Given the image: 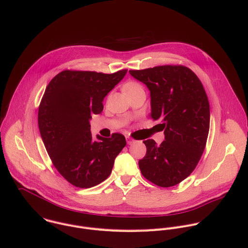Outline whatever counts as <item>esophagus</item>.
I'll list each match as a JSON object with an SVG mask.
<instances>
[{"mask_svg": "<svg viewBox=\"0 0 248 248\" xmlns=\"http://www.w3.org/2000/svg\"><path fill=\"white\" fill-rule=\"evenodd\" d=\"M125 139H126V142H127V144H131V143H133V142H134V140H133L132 138H130V137H126Z\"/></svg>", "mask_w": 248, "mask_h": 248, "instance_id": "obj_1", "label": "esophagus"}]
</instances>
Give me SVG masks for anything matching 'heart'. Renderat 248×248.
<instances>
[{
	"label": "heart",
	"mask_w": 248,
	"mask_h": 248,
	"mask_svg": "<svg viewBox=\"0 0 248 248\" xmlns=\"http://www.w3.org/2000/svg\"><path fill=\"white\" fill-rule=\"evenodd\" d=\"M142 87L137 83V82H133V81H129V82H126L124 86H123V91L125 95H129L133 92H137L139 91V90H141Z\"/></svg>",
	"instance_id": "b5f03b06"
}]
</instances>
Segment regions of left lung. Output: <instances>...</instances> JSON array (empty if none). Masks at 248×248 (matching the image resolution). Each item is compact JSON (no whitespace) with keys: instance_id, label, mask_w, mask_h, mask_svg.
Segmentation results:
<instances>
[{"instance_id":"obj_1","label":"left lung","mask_w":248,"mask_h":248,"mask_svg":"<svg viewBox=\"0 0 248 248\" xmlns=\"http://www.w3.org/2000/svg\"><path fill=\"white\" fill-rule=\"evenodd\" d=\"M150 91V118L159 120L165 140H146V154L139 161L141 174L168 188L182 182L196 168L210 129V104L200 79L186 66L162 65L129 70Z\"/></svg>"}]
</instances>
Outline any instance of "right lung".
I'll return each instance as SVG.
<instances>
[{
	"instance_id": "right-lung-1",
	"label": "right lung",
	"mask_w": 248,
	"mask_h": 248,
	"mask_svg": "<svg viewBox=\"0 0 248 248\" xmlns=\"http://www.w3.org/2000/svg\"><path fill=\"white\" fill-rule=\"evenodd\" d=\"M127 70L111 74L64 70L47 85L38 108L39 132L57 171L79 188L94 187L109 176L125 138L94 140L89 121L102 112L104 98Z\"/></svg>"
}]
</instances>
